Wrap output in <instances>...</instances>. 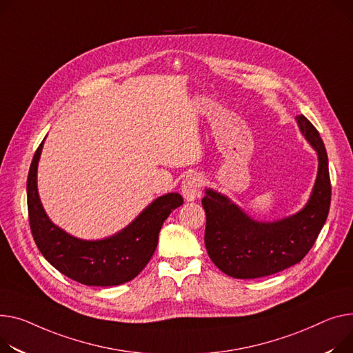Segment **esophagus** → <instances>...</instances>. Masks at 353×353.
<instances>
[{
	"label": "esophagus",
	"mask_w": 353,
	"mask_h": 353,
	"mask_svg": "<svg viewBox=\"0 0 353 353\" xmlns=\"http://www.w3.org/2000/svg\"><path fill=\"white\" fill-rule=\"evenodd\" d=\"M203 184V177L200 174H189L181 184V194L185 201H194L200 196V187Z\"/></svg>",
	"instance_id": "obj_1"
}]
</instances>
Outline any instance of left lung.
<instances>
[{
  "mask_svg": "<svg viewBox=\"0 0 353 353\" xmlns=\"http://www.w3.org/2000/svg\"><path fill=\"white\" fill-rule=\"evenodd\" d=\"M295 121L318 154L312 193L298 213L275 221H258L227 196L205 189L201 200L207 219L205 248L216 267L232 278H261L298 264L315 244L330 213L331 179L323 142L303 114Z\"/></svg>",
  "mask_w": 353,
  "mask_h": 353,
  "instance_id": "left-lung-1",
  "label": "left lung"
}]
</instances>
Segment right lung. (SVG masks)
I'll use <instances>...</instances> for the list:
<instances>
[{
    "mask_svg": "<svg viewBox=\"0 0 353 353\" xmlns=\"http://www.w3.org/2000/svg\"><path fill=\"white\" fill-rule=\"evenodd\" d=\"M42 146L43 140L31 163L27 197L31 232L45 260L68 278L89 287H113L133 279L150 261L164 220L183 204V197L179 193L157 197L128 227L110 237L77 239L54 224L42 207L37 184Z\"/></svg>",
    "mask_w": 353,
    "mask_h": 353,
    "instance_id": "right-lung-1",
    "label": "right lung"
}]
</instances>
